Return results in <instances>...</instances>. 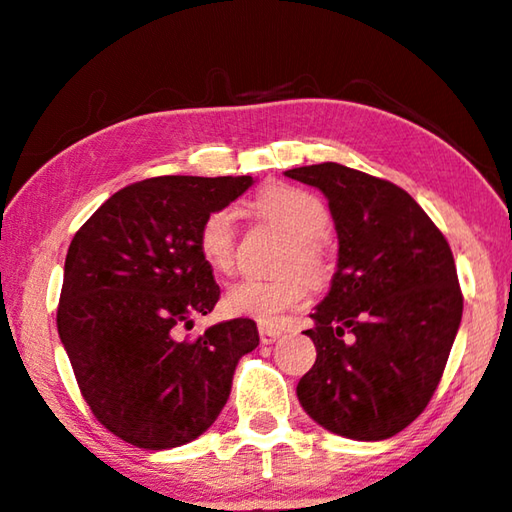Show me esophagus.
<instances>
[{
	"label": "esophagus",
	"instance_id": "1",
	"mask_svg": "<svg viewBox=\"0 0 512 512\" xmlns=\"http://www.w3.org/2000/svg\"><path fill=\"white\" fill-rule=\"evenodd\" d=\"M258 335H261L263 344H272L281 337V330L274 328V325H261V328H258Z\"/></svg>",
	"mask_w": 512,
	"mask_h": 512
}]
</instances>
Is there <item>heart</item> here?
Listing matches in <instances>:
<instances>
[{
	"label": "heart",
	"mask_w": 512,
	"mask_h": 512,
	"mask_svg": "<svg viewBox=\"0 0 512 512\" xmlns=\"http://www.w3.org/2000/svg\"><path fill=\"white\" fill-rule=\"evenodd\" d=\"M258 219L268 221L291 238L284 258V274L274 279H240L224 295L228 314L274 323L284 311L298 307L311 281H323L328 274V254L323 233L330 226V212L321 198L291 184L268 187L249 203ZM198 254L217 274H228L235 265V212L231 207L212 210L198 228ZM301 272L298 273L297 270Z\"/></svg>",
	"instance_id": "obj_1"
}]
</instances>
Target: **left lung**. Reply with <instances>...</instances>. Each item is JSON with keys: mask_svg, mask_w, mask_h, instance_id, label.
<instances>
[{"mask_svg": "<svg viewBox=\"0 0 512 512\" xmlns=\"http://www.w3.org/2000/svg\"><path fill=\"white\" fill-rule=\"evenodd\" d=\"M328 198L339 238L330 293L316 307V362L298 399L318 425L355 441L416 420L446 369L462 288L448 240L402 187L342 164L286 170Z\"/></svg>", "mask_w": 512, "mask_h": 512, "instance_id": "8db88e82", "label": "left lung"}]
</instances>
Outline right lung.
Here are the masks:
<instances>
[{"label":"right lung","mask_w":512,"mask_h":512,"mask_svg":"<svg viewBox=\"0 0 512 512\" xmlns=\"http://www.w3.org/2000/svg\"><path fill=\"white\" fill-rule=\"evenodd\" d=\"M251 182H133L73 235L57 332L94 418L131 446L166 450L198 439L224 409L238 360L258 346L251 318L184 335L221 295L198 254V228Z\"/></svg>","instance_id":"add662e5"}]
</instances>
